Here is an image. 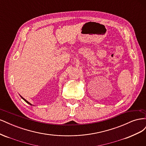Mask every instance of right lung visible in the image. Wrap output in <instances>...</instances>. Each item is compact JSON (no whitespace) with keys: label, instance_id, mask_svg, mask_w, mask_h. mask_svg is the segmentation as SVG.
Instances as JSON below:
<instances>
[{"label":"right lung","instance_id":"obj_1","mask_svg":"<svg viewBox=\"0 0 146 146\" xmlns=\"http://www.w3.org/2000/svg\"><path fill=\"white\" fill-rule=\"evenodd\" d=\"M21 96V98H22V99H23V100H24V101H25V102H27V104H29V105H32V104H30V102H28V101H27V100H25V99H24V98H23V97H22V96Z\"/></svg>","mask_w":146,"mask_h":146}]
</instances>
